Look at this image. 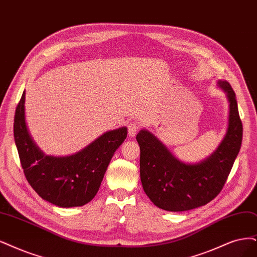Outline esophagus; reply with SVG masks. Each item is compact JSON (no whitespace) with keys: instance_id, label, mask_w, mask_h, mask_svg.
Wrapping results in <instances>:
<instances>
[{"instance_id":"34e87169","label":"esophagus","mask_w":257,"mask_h":257,"mask_svg":"<svg viewBox=\"0 0 257 257\" xmlns=\"http://www.w3.org/2000/svg\"><path fill=\"white\" fill-rule=\"evenodd\" d=\"M139 127L140 126H139V123L137 121L129 122V125H128V134H129L130 138H135L136 137L137 132L139 130Z\"/></svg>"}]
</instances>
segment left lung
<instances>
[{"label":"left lung","mask_w":257,"mask_h":257,"mask_svg":"<svg viewBox=\"0 0 257 257\" xmlns=\"http://www.w3.org/2000/svg\"><path fill=\"white\" fill-rule=\"evenodd\" d=\"M217 85L229 102L227 126L219 145L204 160L182 162L147 129L137 136L142 185L151 202L164 211H189L212 201L220 193L238 156L242 123L236 95L227 81L218 80Z\"/></svg>","instance_id":"left-lung-1"}]
</instances>
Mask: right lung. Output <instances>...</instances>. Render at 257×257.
Returning a JSON list of instances; mask_svg holds the SVG:
<instances>
[{
	"instance_id": "obj_1",
	"label": "right lung",
	"mask_w": 257,
	"mask_h": 257,
	"mask_svg": "<svg viewBox=\"0 0 257 257\" xmlns=\"http://www.w3.org/2000/svg\"><path fill=\"white\" fill-rule=\"evenodd\" d=\"M127 134V127L110 130L78 153L55 157L45 155L27 129L25 91L15 114V143L26 180L45 201L60 207L82 206L92 200Z\"/></svg>"
}]
</instances>
